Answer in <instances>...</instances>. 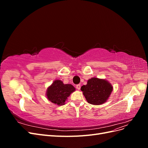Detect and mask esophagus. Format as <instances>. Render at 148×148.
<instances>
[{
	"label": "esophagus",
	"instance_id": "1",
	"mask_svg": "<svg viewBox=\"0 0 148 148\" xmlns=\"http://www.w3.org/2000/svg\"><path fill=\"white\" fill-rule=\"evenodd\" d=\"M76 88H77V89H78V90H79L80 88H81V85H80V84H77V85H76Z\"/></svg>",
	"mask_w": 148,
	"mask_h": 148
}]
</instances>
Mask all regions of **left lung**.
<instances>
[{
  "label": "left lung",
  "instance_id": "left-lung-1",
  "mask_svg": "<svg viewBox=\"0 0 148 148\" xmlns=\"http://www.w3.org/2000/svg\"><path fill=\"white\" fill-rule=\"evenodd\" d=\"M112 89V86L108 82L97 78L88 79L87 84L81 88L88 102L93 105L104 103L108 99Z\"/></svg>",
  "mask_w": 148,
  "mask_h": 148
}]
</instances>
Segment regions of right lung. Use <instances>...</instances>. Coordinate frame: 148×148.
I'll return each mask as SVG.
<instances>
[{"instance_id":"add662e5","label":"right lung","mask_w":148,"mask_h":148,"mask_svg":"<svg viewBox=\"0 0 148 148\" xmlns=\"http://www.w3.org/2000/svg\"><path fill=\"white\" fill-rule=\"evenodd\" d=\"M75 88L70 84H64L60 80H56L47 89V99L58 106L64 105L71 92Z\"/></svg>"}]
</instances>
